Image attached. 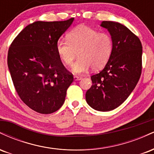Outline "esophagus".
Listing matches in <instances>:
<instances>
[{
  "label": "esophagus",
  "instance_id": "34e87169",
  "mask_svg": "<svg viewBox=\"0 0 154 154\" xmlns=\"http://www.w3.org/2000/svg\"><path fill=\"white\" fill-rule=\"evenodd\" d=\"M82 77H79V76H74V79H75V80H80V79H82Z\"/></svg>",
  "mask_w": 154,
  "mask_h": 154
}]
</instances>
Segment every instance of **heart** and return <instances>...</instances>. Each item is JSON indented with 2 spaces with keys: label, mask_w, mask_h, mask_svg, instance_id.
I'll return each mask as SVG.
<instances>
[{
  "label": "heart",
  "mask_w": 154,
  "mask_h": 154,
  "mask_svg": "<svg viewBox=\"0 0 154 154\" xmlns=\"http://www.w3.org/2000/svg\"><path fill=\"white\" fill-rule=\"evenodd\" d=\"M66 38L67 40H58L56 52L66 66L73 63L77 53L79 59L72 66L75 73L85 72L91 67L93 70L100 69L110 59L114 43L108 33L81 25L70 31Z\"/></svg>",
  "instance_id": "heart-1"
}]
</instances>
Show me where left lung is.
<instances>
[{
	"label": "left lung",
	"instance_id": "left-lung-1",
	"mask_svg": "<svg viewBox=\"0 0 154 154\" xmlns=\"http://www.w3.org/2000/svg\"><path fill=\"white\" fill-rule=\"evenodd\" d=\"M113 39L111 56L104 69L91 76L86 101L97 111L113 110L128 98L142 72V44L137 35L118 22L103 21Z\"/></svg>",
	"mask_w": 154,
	"mask_h": 154
}]
</instances>
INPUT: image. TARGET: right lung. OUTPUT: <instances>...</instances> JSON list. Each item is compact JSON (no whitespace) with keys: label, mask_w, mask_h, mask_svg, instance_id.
Returning <instances> with one entry per match:
<instances>
[{"label":"right lung","mask_w":154,"mask_h":154,"mask_svg":"<svg viewBox=\"0 0 154 154\" xmlns=\"http://www.w3.org/2000/svg\"><path fill=\"white\" fill-rule=\"evenodd\" d=\"M73 21L35 22L19 33L8 49V66L16 91L40 114L59 110L74 80L56 52V43Z\"/></svg>","instance_id":"obj_1"}]
</instances>
